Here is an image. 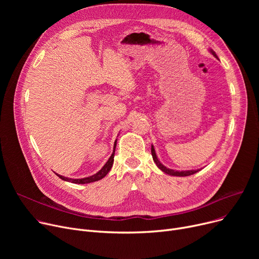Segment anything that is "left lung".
Here are the masks:
<instances>
[{"mask_svg": "<svg viewBox=\"0 0 259 259\" xmlns=\"http://www.w3.org/2000/svg\"><path fill=\"white\" fill-rule=\"evenodd\" d=\"M211 53L213 54V56L215 58H217L216 53L213 51V50H210ZM151 153H152V157H153V160L156 164V166L158 167V169H160L162 172H165L166 174H169V175H172V176H189V175H192L198 171H200V169H197V170H186V171H176V170H173V169H169L167 167H165L164 165L161 164V162L158 160L157 158V155L155 153V149L153 147V145H151Z\"/></svg>", "mask_w": 259, "mask_h": 259, "instance_id": "left-lung-1", "label": "left lung"}]
</instances>
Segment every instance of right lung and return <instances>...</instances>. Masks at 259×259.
<instances>
[{
  "mask_svg": "<svg viewBox=\"0 0 259 259\" xmlns=\"http://www.w3.org/2000/svg\"><path fill=\"white\" fill-rule=\"evenodd\" d=\"M115 147H116V141L114 142V146H113V152L111 154V156L109 157V159L107 160L106 164L103 166V168L98 172L91 176H88V178H84V179H69V178H65V176H62L58 173H56L59 178L65 182H69V183H73V184H89V183H93V182H98L100 180H102L103 178L108 174V172L111 170L112 165H113V160H114V152H115Z\"/></svg>",
  "mask_w": 259,
  "mask_h": 259,
  "instance_id": "add662e5",
  "label": "right lung"
}]
</instances>
